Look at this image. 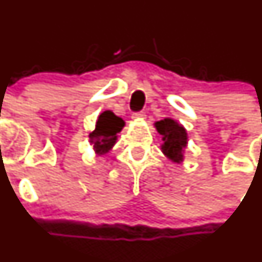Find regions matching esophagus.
<instances>
[{"instance_id": "esophagus-1", "label": "esophagus", "mask_w": 262, "mask_h": 262, "mask_svg": "<svg viewBox=\"0 0 262 262\" xmlns=\"http://www.w3.org/2000/svg\"><path fill=\"white\" fill-rule=\"evenodd\" d=\"M146 117V115H145V112H135L134 115H132V118H134V120H139V118H145Z\"/></svg>"}]
</instances>
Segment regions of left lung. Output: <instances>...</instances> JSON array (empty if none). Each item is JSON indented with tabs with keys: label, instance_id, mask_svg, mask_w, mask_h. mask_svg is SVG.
<instances>
[{
	"label": "left lung",
	"instance_id": "obj_1",
	"mask_svg": "<svg viewBox=\"0 0 262 262\" xmlns=\"http://www.w3.org/2000/svg\"><path fill=\"white\" fill-rule=\"evenodd\" d=\"M157 131L163 136V152L173 162L180 163L182 160V152L187 144L186 130L170 118H164L155 123Z\"/></svg>",
	"mask_w": 262,
	"mask_h": 262
}]
</instances>
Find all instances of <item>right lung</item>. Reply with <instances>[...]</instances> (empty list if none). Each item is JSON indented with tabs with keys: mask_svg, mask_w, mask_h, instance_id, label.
I'll use <instances>...</instances> for the list:
<instances>
[{
	"mask_svg": "<svg viewBox=\"0 0 262 262\" xmlns=\"http://www.w3.org/2000/svg\"><path fill=\"white\" fill-rule=\"evenodd\" d=\"M125 126L122 118L117 117L111 111H105L99 116L95 125V130L90 132L89 139L94 144L95 150L99 154L107 152L117 140V134Z\"/></svg>",
	"mask_w": 262,
	"mask_h": 262,
	"instance_id": "obj_1",
	"label": "right lung"
}]
</instances>
